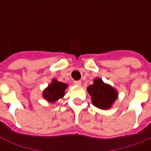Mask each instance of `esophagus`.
<instances>
[{"label":"esophagus","mask_w":151,"mask_h":151,"mask_svg":"<svg viewBox=\"0 0 151 151\" xmlns=\"http://www.w3.org/2000/svg\"><path fill=\"white\" fill-rule=\"evenodd\" d=\"M73 83H74V85H76V86H80L81 84H82V82L78 80V81H74V82H73Z\"/></svg>","instance_id":"1"}]
</instances>
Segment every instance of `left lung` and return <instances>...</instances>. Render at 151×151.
<instances>
[{
  "label": "left lung",
  "instance_id": "1",
  "mask_svg": "<svg viewBox=\"0 0 151 151\" xmlns=\"http://www.w3.org/2000/svg\"><path fill=\"white\" fill-rule=\"evenodd\" d=\"M87 91L91 96L93 105L104 110L111 108L118 96L116 90L104 83L99 78L94 80L93 85L89 86Z\"/></svg>",
  "mask_w": 151,
  "mask_h": 151
}]
</instances>
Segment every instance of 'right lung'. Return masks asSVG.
Returning a JSON list of instances; mask_svg holds the SVG:
<instances>
[{
	"instance_id": "obj_1",
	"label": "right lung",
	"mask_w": 151,
	"mask_h": 151,
	"mask_svg": "<svg viewBox=\"0 0 151 151\" xmlns=\"http://www.w3.org/2000/svg\"><path fill=\"white\" fill-rule=\"evenodd\" d=\"M68 85L61 82H58L56 79H53L52 83L43 92V97L50 103H54L61 99L65 95V91Z\"/></svg>"
}]
</instances>
